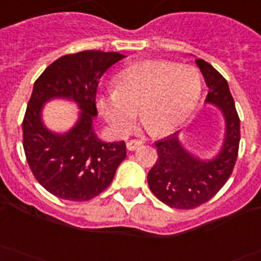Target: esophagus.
Listing matches in <instances>:
<instances>
[{
	"label": "esophagus",
	"instance_id": "obj_1",
	"mask_svg": "<svg viewBox=\"0 0 261 261\" xmlns=\"http://www.w3.org/2000/svg\"><path fill=\"white\" fill-rule=\"evenodd\" d=\"M141 144H143L141 141L132 140V141H128V143H126V148H128V150H136L140 145H141Z\"/></svg>",
	"mask_w": 261,
	"mask_h": 261
}]
</instances>
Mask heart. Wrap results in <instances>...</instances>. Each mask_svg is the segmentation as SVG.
<instances>
[{"label":"heart","instance_id":"obj_1","mask_svg":"<svg viewBox=\"0 0 261 261\" xmlns=\"http://www.w3.org/2000/svg\"><path fill=\"white\" fill-rule=\"evenodd\" d=\"M201 93L197 69L163 60L126 66L115 79V89L97 96V108L116 135L132 129L139 108L141 121L152 132L172 130L192 112Z\"/></svg>","mask_w":261,"mask_h":261}]
</instances>
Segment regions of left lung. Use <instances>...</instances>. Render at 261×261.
<instances>
[{
  "instance_id": "obj_1",
  "label": "left lung",
  "mask_w": 261,
  "mask_h": 261,
  "mask_svg": "<svg viewBox=\"0 0 261 261\" xmlns=\"http://www.w3.org/2000/svg\"><path fill=\"white\" fill-rule=\"evenodd\" d=\"M195 62L208 87L205 102L221 112L225 128L219 152L205 160L185 148L180 132L154 144L159 159L148 173V185L160 201L177 210L201 205L223 188L233 171L240 143V120L227 80L201 58Z\"/></svg>"
}]
</instances>
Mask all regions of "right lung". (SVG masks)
Returning <instances> with one entry per match:
<instances>
[{"label":"right lung","mask_w":261,"mask_h":261,"mask_svg":"<svg viewBox=\"0 0 261 261\" xmlns=\"http://www.w3.org/2000/svg\"><path fill=\"white\" fill-rule=\"evenodd\" d=\"M124 57L101 50L62 56L34 83L22 122L23 149L34 177L60 199L87 201L100 195L126 157L124 141H102L93 128L98 81ZM51 99L72 100L79 108L77 121L66 133L44 125L43 105Z\"/></svg>","instance_id":"right-lung-1"}]
</instances>
